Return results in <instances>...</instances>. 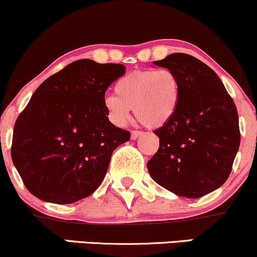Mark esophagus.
<instances>
[{
	"label": "esophagus",
	"instance_id": "34e87169",
	"mask_svg": "<svg viewBox=\"0 0 257 257\" xmlns=\"http://www.w3.org/2000/svg\"><path fill=\"white\" fill-rule=\"evenodd\" d=\"M143 134H144L143 132H140V131H132L131 137H132V139L135 140V139H138V138H139V137H142Z\"/></svg>",
	"mask_w": 257,
	"mask_h": 257
}]
</instances>
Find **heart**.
<instances>
[{
	"label": "heart",
	"mask_w": 257,
	"mask_h": 257,
	"mask_svg": "<svg viewBox=\"0 0 257 257\" xmlns=\"http://www.w3.org/2000/svg\"><path fill=\"white\" fill-rule=\"evenodd\" d=\"M114 91L106 97L105 107L117 125H124L134 108L144 124L162 126L176 113L180 100L179 79L168 68L128 73L118 79Z\"/></svg>",
	"instance_id": "b5f03b06"
}]
</instances>
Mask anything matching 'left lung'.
Returning <instances> with one entry per match:
<instances>
[{
  "label": "left lung",
  "instance_id": "8db88e82",
  "mask_svg": "<svg viewBox=\"0 0 257 257\" xmlns=\"http://www.w3.org/2000/svg\"><path fill=\"white\" fill-rule=\"evenodd\" d=\"M154 64L173 70L180 83L178 108L154 132L160 148L148 162L151 178L179 196L197 199L228 179L240 144L235 103L218 75L187 53Z\"/></svg>",
  "mask_w": 257,
  "mask_h": 257
}]
</instances>
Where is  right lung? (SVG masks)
<instances>
[{"label":"right lung","instance_id":"add662e5","mask_svg":"<svg viewBox=\"0 0 257 257\" xmlns=\"http://www.w3.org/2000/svg\"><path fill=\"white\" fill-rule=\"evenodd\" d=\"M123 64L73 62L47 78L17 118L11 155L34 196L72 204L91 195L106 176L112 152L131 139L108 120L106 90Z\"/></svg>","mask_w":257,"mask_h":257}]
</instances>
